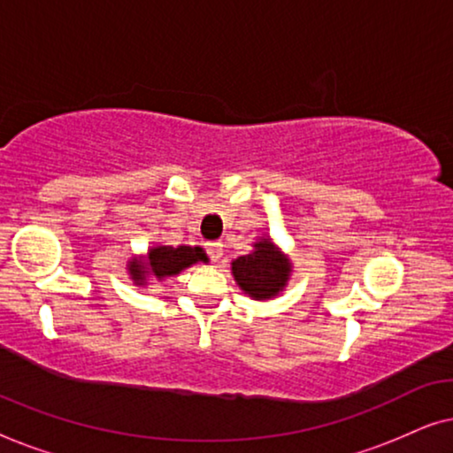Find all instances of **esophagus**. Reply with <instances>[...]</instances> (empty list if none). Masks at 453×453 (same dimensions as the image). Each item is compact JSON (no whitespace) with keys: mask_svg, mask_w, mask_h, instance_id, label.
<instances>
[{"mask_svg":"<svg viewBox=\"0 0 453 453\" xmlns=\"http://www.w3.org/2000/svg\"><path fill=\"white\" fill-rule=\"evenodd\" d=\"M206 251L212 262H219L222 257V243L220 241H210V243H206Z\"/></svg>","mask_w":453,"mask_h":453,"instance_id":"esophagus-1","label":"esophagus"}]
</instances>
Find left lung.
<instances>
[{
  "instance_id": "8db88e82",
  "label": "left lung",
  "mask_w": 453,
  "mask_h": 453,
  "mask_svg": "<svg viewBox=\"0 0 453 453\" xmlns=\"http://www.w3.org/2000/svg\"><path fill=\"white\" fill-rule=\"evenodd\" d=\"M256 250L233 262V276L241 288L253 299H270L288 280V259L276 251L268 239L257 241Z\"/></svg>"
}]
</instances>
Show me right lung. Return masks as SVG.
Returning a JSON list of instances; mask_svg holds the SVG:
<instances>
[{
	"mask_svg": "<svg viewBox=\"0 0 453 453\" xmlns=\"http://www.w3.org/2000/svg\"><path fill=\"white\" fill-rule=\"evenodd\" d=\"M206 253H203L202 247H171V245H163V247H154L148 253V262L142 264L138 259H134L132 265H129V272H132L135 282H144V278L148 272H152L154 276L165 278V276H173L179 274V272L188 268V265L196 264V262H206Z\"/></svg>",
	"mask_w": 453,
	"mask_h": 453,
	"instance_id": "add662e5",
	"label": "right lung"
}]
</instances>
